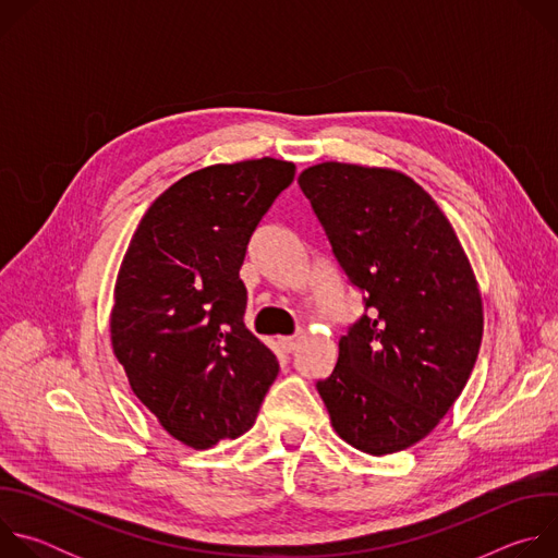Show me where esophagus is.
<instances>
[{
	"mask_svg": "<svg viewBox=\"0 0 558 558\" xmlns=\"http://www.w3.org/2000/svg\"><path fill=\"white\" fill-rule=\"evenodd\" d=\"M300 340H302V333L287 336V338H280V347H282L287 353H293V351L300 347Z\"/></svg>",
	"mask_w": 558,
	"mask_h": 558,
	"instance_id": "esophagus-1",
	"label": "esophagus"
}]
</instances>
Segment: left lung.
<instances>
[{
  "label": "left lung",
  "instance_id": "1",
  "mask_svg": "<svg viewBox=\"0 0 558 558\" xmlns=\"http://www.w3.org/2000/svg\"><path fill=\"white\" fill-rule=\"evenodd\" d=\"M298 185L364 304L317 392L353 448L404 450L450 411L480 355L468 258L437 203L400 172L331 161Z\"/></svg>",
  "mask_w": 558,
  "mask_h": 558
}]
</instances>
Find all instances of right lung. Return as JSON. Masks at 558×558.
Wrapping results in <instances>:
<instances>
[{
	"label": "right lung",
	"mask_w": 558,
	"mask_h": 558,
	"mask_svg": "<svg viewBox=\"0 0 558 558\" xmlns=\"http://www.w3.org/2000/svg\"><path fill=\"white\" fill-rule=\"evenodd\" d=\"M293 177V163L269 156L187 174L149 205L125 252L114 355L138 400L192 448L250 430L278 377L276 355L245 325L238 271Z\"/></svg>",
	"instance_id": "obj_1"
}]
</instances>
